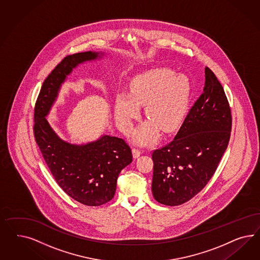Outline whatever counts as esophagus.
Instances as JSON below:
<instances>
[{"label": "esophagus", "instance_id": "1", "mask_svg": "<svg viewBox=\"0 0 260 260\" xmlns=\"http://www.w3.org/2000/svg\"><path fill=\"white\" fill-rule=\"evenodd\" d=\"M133 153H134V157L137 158L140 156V154L142 153L141 150H139V149H136V148H134V150H133Z\"/></svg>", "mask_w": 260, "mask_h": 260}]
</instances>
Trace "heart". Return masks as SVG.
Listing matches in <instances>:
<instances>
[{
	"instance_id": "heart-1",
	"label": "heart",
	"mask_w": 260,
	"mask_h": 260,
	"mask_svg": "<svg viewBox=\"0 0 260 260\" xmlns=\"http://www.w3.org/2000/svg\"><path fill=\"white\" fill-rule=\"evenodd\" d=\"M190 84L187 77L158 69L138 75L129 85V96L120 94L115 103L119 126L126 128L137 116L139 106H145L150 121L134 134V140L146 144L157 137L159 129L171 133L180 125L189 105Z\"/></svg>"
}]
</instances>
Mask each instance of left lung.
<instances>
[{"label":"left lung","instance_id":"1","mask_svg":"<svg viewBox=\"0 0 260 260\" xmlns=\"http://www.w3.org/2000/svg\"><path fill=\"white\" fill-rule=\"evenodd\" d=\"M231 131L228 99L220 82L207 67L203 93L174 139L152 151L154 199L161 204L178 206L196 197L215 173L228 147Z\"/></svg>","mask_w":260,"mask_h":260}]
</instances>
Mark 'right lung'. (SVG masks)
I'll return each mask as SVG.
<instances>
[{
	"label": "right lung",
	"mask_w": 260,
	"mask_h": 260,
	"mask_svg": "<svg viewBox=\"0 0 260 260\" xmlns=\"http://www.w3.org/2000/svg\"><path fill=\"white\" fill-rule=\"evenodd\" d=\"M98 57L91 51L64 57L43 83L34 109V137L49 171L68 196L87 206H100L113 198L119 173L133 162L132 150L124 139L110 135L72 145L55 134L46 116L72 70Z\"/></svg>",
	"instance_id": "obj_1"
}]
</instances>
